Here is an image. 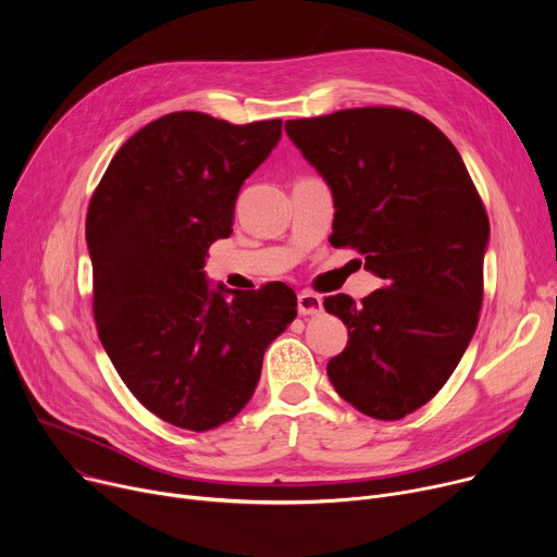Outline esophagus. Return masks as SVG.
<instances>
[{
    "label": "esophagus",
    "instance_id": "obj_1",
    "mask_svg": "<svg viewBox=\"0 0 557 557\" xmlns=\"http://www.w3.org/2000/svg\"><path fill=\"white\" fill-rule=\"evenodd\" d=\"M298 313L300 315H318L323 313V300L311 290H300L298 294Z\"/></svg>",
    "mask_w": 557,
    "mask_h": 557
}]
</instances>
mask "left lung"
Returning <instances> with one entry per match:
<instances>
[{"label": "left lung", "instance_id": "obj_1", "mask_svg": "<svg viewBox=\"0 0 557 557\" xmlns=\"http://www.w3.org/2000/svg\"><path fill=\"white\" fill-rule=\"evenodd\" d=\"M288 137L334 194V248L384 280L359 305L325 298L347 327L330 359L336 393L401 420L441 391L479 325L490 221L447 135L418 112L370 106L288 120Z\"/></svg>", "mask_w": 557, "mask_h": 557}]
</instances>
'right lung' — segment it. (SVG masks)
<instances>
[{
	"instance_id": "add662e5",
	"label": "right lung",
	"mask_w": 557,
	"mask_h": 557,
	"mask_svg": "<svg viewBox=\"0 0 557 557\" xmlns=\"http://www.w3.org/2000/svg\"><path fill=\"white\" fill-rule=\"evenodd\" d=\"M282 137V120L230 124L183 110L139 128L90 198L101 345L160 420L210 431L252 397L263 352L294 323V288H210L205 257L232 234L234 200ZM233 298L227 301L224 294Z\"/></svg>"
}]
</instances>
